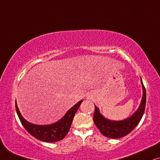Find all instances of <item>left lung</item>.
Masks as SVG:
<instances>
[{
  "mask_svg": "<svg viewBox=\"0 0 160 160\" xmlns=\"http://www.w3.org/2000/svg\"><path fill=\"white\" fill-rule=\"evenodd\" d=\"M141 84L143 87V97L140 107L132 116L126 120L122 121H111L107 120L100 114L98 109L95 106L93 122L102 135L110 138H120L129 134L138 125L144 113L146 100H147L146 89L143 84L142 80H141Z\"/></svg>",
  "mask_w": 160,
  "mask_h": 160,
  "instance_id": "8db88e82",
  "label": "left lung"
}]
</instances>
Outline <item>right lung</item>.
<instances>
[{
    "label": "right lung",
    "mask_w": 160,
    "mask_h": 160,
    "mask_svg": "<svg viewBox=\"0 0 160 160\" xmlns=\"http://www.w3.org/2000/svg\"><path fill=\"white\" fill-rule=\"evenodd\" d=\"M82 102L81 100L76 103L59 121L48 125H38L28 122L20 114L17 102H15V107L20 122L31 136L44 142H57L64 138L69 132L74 116Z\"/></svg>",
    "instance_id": "add662e5"
}]
</instances>
